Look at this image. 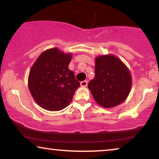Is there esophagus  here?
Returning <instances> with one entry per match:
<instances>
[{"mask_svg": "<svg viewBox=\"0 0 159 159\" xmlns=\"http://www.w3.org/2000/svg\"><path fill=\"white\" fill-rule=\"evenodd\" d=\"M80 85L82 87H86L88 85V81L87 80H84V81H82L80 82Z\"/></svg>", "mask_w": 159, "mask_h": 159, "instance_id": "obj_1", "label": "esophagus"}]
</instances>
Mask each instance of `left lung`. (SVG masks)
<instances>
[{
  "mask_svg": "<svg viewBox=\"0 0 159 159\" xmlns=\"http://www.w3.org/2000/svg\"><path fill=\"white\" fill-rule=\"evenodd\" d=\"M132 86L130 71L113 55L95 58V77L88 83L95 101L104 108H112L127 98Z\"/></svg>",
  "mask_w": 159,
  "mask_h": 159,
  "instance_id": "left-lung-1",
  "label": "left lung"
}]
</instances>
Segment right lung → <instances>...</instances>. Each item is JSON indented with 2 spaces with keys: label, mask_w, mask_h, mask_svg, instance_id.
<instances>
[{
  "label": "right lung",
  "mask_w": 159,
  "mask_h": 159,
  "mask_svg": "<svg viewBox=\"0 0 159 159\" xmlns=\"http://www.w3.org/2000/svg\"><path fill=\"white\" fill-rule=\"evenodd\" d=\"M71 57V53L54 48L43 52L32 65L28 87L34 101L45 109L56 111L66 108L80 86L69 69Z\"/></svg>",
  "instance_id": "obj_1"
}]
</instances>
